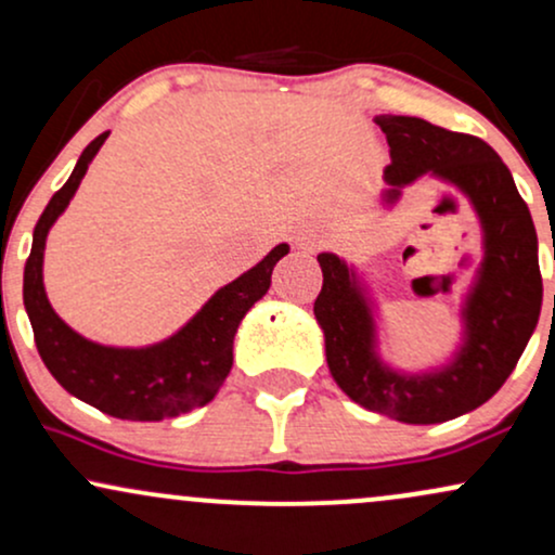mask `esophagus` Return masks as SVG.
I'll list each match as a JSON object with an SVG mask.
<instances>
[{"label":"esophagus","instance_id":"obj_1","mask_svg":"<svg viewBox=\"0 0 555 555\" xmlns=\"http://www.w3.org/2000/svg\"><path fill=\"white\" fill-rule=\"evenodd\" d=\"M297 245H302V247H310V237H305V234H299V237H297Z\"/></svg>","mask_w":555,"mask_h":555}]
</instances>
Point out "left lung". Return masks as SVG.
<instances>
[{
    "mask_svg": "<svg viewBox=\"0 0 555 555\" xmlns=\"http://www.w3.org/2000/svg\"><path fill=\"white\" fill-rule=\"evenodd\" d=\"M386 132L388 201L423 175L456 184L473 201L482 224L486 260L464 299V344L441 371L401 375L375 354L371 305L352 269L334 253H321V295L315 318L326 336L334 380L365 410L410 425L446 423L473 412L506 384L530 341L543 305L538 234L527 203L501 156L475 135L451 132L420 117H375Z\"/></svg>",
    "mask_w": 555,
    "mask_h": 555,
    "instance_id": "1",
    "label": "left lung"
}]
</instances>
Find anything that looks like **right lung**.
<instances>
[{
    "label": "right lung",
    "instance_id": "1",
    "mask_svg": "<svg viewBox=\"0 0 555 555\" xmlns=\"http://www.w3.org/2000/svg\"><path fill=\"white\" fill-rule=\"evenodd\" d=\"M106 135L109 132H101L86 145L69 180L43 208L25 260L23 302L38 354L65 391L104 415L156 423L193 412L216 397L232 371V344L240 321L269 292L273 266L289 253V245H276L258 266L221 286L201 313L167 341L145 349H117L82 339L54 313L43 292V245Z\"/></svg>",
    "mask_w": 555,
    "mask_h": 555
}]
</instances>
